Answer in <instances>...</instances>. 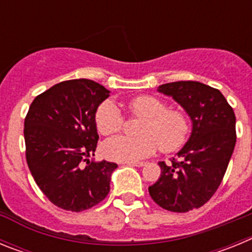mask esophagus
Listing matches in <instances>:
<instances>
[{"instance_id":"esophagus-1","label":"esophagus","mask_w":252,"mask_h":252,"mask_svg":"<svg viewBox=\"0 0 252 252\" xmlns=\"http://www.w3.org/2000/svg\"><path fill=\"white\" fill-rule=\"evenodd\" d=\"M124 164H126V165H130V166H144L145 165V162L144 161H126L124 162Z\"/></svg>"}]
</instances>
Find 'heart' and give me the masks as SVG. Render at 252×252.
Returning a JSON list of instances; mask_svg holds the SVG:
<instances>
[{
    "instance_id": "obj_1",
    "label": "heart",
    "mask_w": 252,
    "mask_h": 252,
    "mask_svg": "<svg viewBox=\"0 0 252 252\" xmlns=\"http://www.w3.org/2000/svg\"><path fill=\"white\" fill-rule=\"evenodd\" d=\"M133 115L142 117L139 136L116 135L103 142L102 153L115 161H139L153 155L160 146L173 153L184 145L189 135V120L183 111L166 110V104L153 95H140L128 103ZM124 117L113 101H104L95 112V126L102 135L117 132Z\"/></svg>"
}]
</instances>
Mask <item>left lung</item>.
Instances as JSON below:
<instances>
[{"label":"left lung","mask_w":252,"mask_h":252,"mask_svg":"<svg viewBox=\"0 0 252 252\" xmlns=\"http://www.w3.org/2000/svg\"><path fill=\"white\" fill-rule=\"evenodd\" d=\"M158 92L183 107L192 132L177 153L179 161L159 162L161 174L149 193L166 211L188 212L208 202L223 179L236 144L235 113L220 91L199 82H171Z\"/></svg>","instance_id":"1"}]
</instances>
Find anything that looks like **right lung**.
<instances>
[{
	"label": "right lung",
	"instance_id": "right-lung-1",
	"mask_svg": "<svg viewBox=\"0 0 252 252\" xmlns=\"http://www.w3.org/2000/svg\"><path fill=\"white\" fill-rule=\"evenodd\" d=\"M110 91L91 79L60 82L32 101L25 119L26 161L51 203L81 212L110 192L115 162L94 161L95 112Z\"/></svg>",
	"mask_w": 252,
	"mask_h": 252
}]
</instances>
